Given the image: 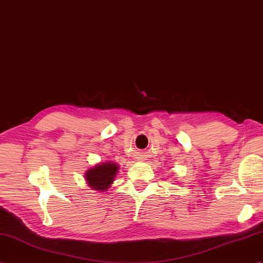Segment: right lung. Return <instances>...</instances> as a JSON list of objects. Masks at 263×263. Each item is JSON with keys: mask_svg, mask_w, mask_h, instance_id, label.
<instances>
[{"mask_svg": "<svg viewBox=\"0 0 263 263\" xmlns=\"http://www.w3.org/2000/svg\"><path fill=\"white\" fill-rule=\"evenodd\" d=\"M119 172L118 163L111 161L99 163L85 173V179L93 191H107L113 184L115 175Z\"/></svg>", "mask_w": 263, "mask_h": 263, "instance_id": "add662e5", "label": "right lung"}]
</instances>
